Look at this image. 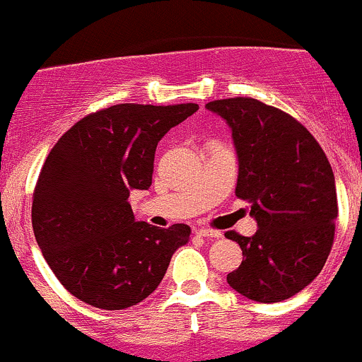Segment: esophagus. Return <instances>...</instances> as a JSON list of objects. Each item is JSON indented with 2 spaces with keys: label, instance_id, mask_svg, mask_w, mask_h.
Here are the masks:
<instances>
[{
  "label": "esophagus",
  "instance_id": "1",
  "mask_svg": "<svg viewBox=\"0 0 362 362\" xmlns=\"http://www.w3.org/2000/svg\"><path fill=\"white\" fill-rule=\"evenodd\" d=\"M197 234L200 235V238H221V232L220 230H213V228H200Z\"/></svg>",
  "mask_w": 362,
  "mask_h": 362
}]
</instances>
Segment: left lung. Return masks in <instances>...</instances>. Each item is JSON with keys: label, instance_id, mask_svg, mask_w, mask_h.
<instances>
[{"label": "left lung", "instance_id": "obj_1", "mask_svg": "<svg viewBox=\"0 0 362 362\" xmlns=\"http://www.w3.org/2000/svg\"><path fill=\"white\" fill-rule=\"evenodd\" d=\"M207 109L232 128L239 158L235 197L252 204L255 235L225 232L243 262L227 281L245 298L278 303L324 267L338 216L334 174L313 135L291 114L250 96L213 100Z\"/></svg>", "mask_w": 362, "mask_h": 362}]
</instances>
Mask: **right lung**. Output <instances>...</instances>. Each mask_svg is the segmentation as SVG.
<instances>
[{
    "label": "right lung",
    "instance_id": "obj_1",
    "mask_svg": "<svg viewBox=\"0 0 362 362\" xmlns=\"http://www.w3.org/2000/svg\"><path fill=\"white\" fill-rule=\"evenodd\" d=\"M197 103H119L88 114L51 149L31 206L35 239L64 288L102 310L144 301L192 228L135 221L130 189H148L160 139Z\"/></svg>",
    "mask_w": 362,
    "mask_h": 362
}]
</instances>
